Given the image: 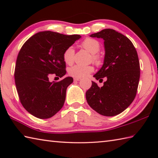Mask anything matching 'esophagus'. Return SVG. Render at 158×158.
Returning <instances> with one entry per match:
<instances>
[{"mask_svg": "<svg viewBox=\"0 0 158 158\" xmlns=\"http://www.w3.org/2000/svg\"><path fill=\"white\" fill-rule=\"evenodd\" d=\"M74 81H81V79H80V78H74Z\"/></svg>", "mask_w": 158, "mask_h": 158, "instance_id": "34e87169", "label": "esophagus"}]
</instances>
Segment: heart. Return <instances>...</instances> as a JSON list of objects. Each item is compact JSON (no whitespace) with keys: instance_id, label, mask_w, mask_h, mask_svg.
<instances>
[{"instance_id":"heart-1","label":"heart","mask_w":158,"mask_h":158,"mask_svg":"<svg viewBox=\"0 0 158 158\" xmlns=\"http://www.w3.org/2000/svg\"><path fill=\"white\" fill-rule=\"evenodd\" d=\"M81 46L85 50L92 54V60L97 65L102 62L100 56L97 53L100 51V44L98 40L93 38H86L82 42ZM63 60L67 65L73 64L74 60V49L73 47H69L64 51L63 55ZM94 71V68L92 65H75L69 69V74L75 78H84L87 77Z\"/></svg>"}]
</instances>
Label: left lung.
Listing matches in <instances>:
<instances>
[{
	"label": "left lung",
	"mask_w": 158,
	"mask_h": 158,
	"mask_svg": "<svg viewBox=\"0 0 158 158\" xmlns=\"http://www.w3.org/2000/svg\"><path fill=\"white\" fill-rule=\"evenodd\" d=\"M102 38L105 55L103 65L94 76L102 81V87L95 82L85 93L89 106L98 114L114 116L121 114L135 100L140 77L139 61L132 42L113 29H104L90 35Z\"/></svg>",
	"instance_id": "1"
}]
</instances>
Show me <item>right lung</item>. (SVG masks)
I'll use <instances>...</instances> for the list:
<instances>
[{
    "instance_id": "add662e5",
    "label": "right lung",
    "mask_w": 158,
    "mask_h": 158,
    "mask_svg": "<svg viewBox=\"0 0 158 158\" xmlns=\"http://www.w3.org/2000/svg\"><path fill=\"white\" fill-rule=\"evenodd\" d=\"M80 37L42 31L33 35L21 48L15 81L21 105L33 116L49 118L63 107L67 88L73 78L68 77L58 82H51L49 78L52 74L61 78L66 74L63 52Z\"/></svg>"
}]
</instances>
